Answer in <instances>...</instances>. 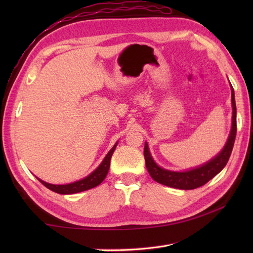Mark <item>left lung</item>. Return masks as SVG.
I'll return each instance as SVG.
<instances>
[{"label": "left lung", "instance_id": "left-lung-1", "mask_svg": "<svg viewBox=\"0 0 253 253\" xmlns=\"http://www.w3.org/2000/svg\"><path fill=\"white\" fill-rule=\"evenodd\" d=\"M232 87V84H230ZM232 89V106H233V120H232V129H230L227 142L225 143L222 151L209 162L198 168L184 170V171H174L161 168L154 162L151 153L149 151L148 143H144V160H146V166L150 176L164 186L176 188L181 190H191L198 187L206 185L209 180H211L214 176H216L221 171L225 165L227 164L230 153L233 151L235 143L236 132H237V123H236V103H235V92Z\"/></svg>", "mask_w": 253, "mask_h": 253}]
</instances>
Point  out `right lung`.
Listing matches in <instances>:
<instances>
[{"label":"right lung","mask_w":253,"mask_h":253,"mask_svg":"<svg viewBox=\"0 0 253 253\" xmlns=\"http://www.w3.org/2000/svg\"><path fill=\"white\" fill-rule=\"evenodd\" d=\"M117 143L118 142H116L114 146H113V148L110 150L109 153L105 155V158L103 159V161H102L98 168H96L92 173L89 174L87 177H84L83 179L74 181V182H71V184H66V185H53L41 180L40 178H38V177L37 178L42 185H44L47 189H50L56 193H61V195H72V193L82 192L84 190L91 189V188H94L96 186H99L106 177L107 171L110 169L111 158L113 155V152L115 151Z\"/></svg>","instance_id":"right-lung-1"}]
</instances>
